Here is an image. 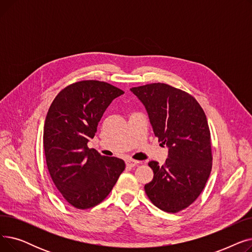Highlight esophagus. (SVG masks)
<instances>
[{
  "label": "esophagus",
  "instance_id": "esophagus-1",
  "mask_svg": "<svg viewBox=\"0 0 252 252\" xmlns=\"http://www.w3.org/2000/svg\"><path fill=\"white\" fill-rule=\"evenodd\" d=\"M126 163L127 166L133 167V166L138 165V164H139V161H138V160H135V159H131V158H127V159L126 160Z\"/></svg>",
  "mask_w": 252,
  "mask_h": 252
}]
</instances>
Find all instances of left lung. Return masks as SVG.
Returning a JSON list of instances; mask_svg holds the SVG:
<instances>
[{"instance_id": "8db88e82", "label": "left lung", "mask_w": 252, "mask_h": 252, "mask_svg": "<svg viewBox=\"0 0 252 252\" xmlns=\"http://www.w3.org/2000/svg\"><path fill=\"white\" fill-rule=\"evenodd\" d=\"M130 91L146 108L158 142L168 147L164 164L148 163L154 177L145 185V192L156 207L179 213L201 194L213 167L206 115L192 95L166 84H148Z\"/></svg>"}]
</instances>
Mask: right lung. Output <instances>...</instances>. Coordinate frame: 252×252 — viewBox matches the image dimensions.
Returning a JSON list of instances; mask_svg holds the SVG:
<instances>
[{"mask_svg":"<svg viewBox=\"0 0 252 252\" xmlns=\"http://www.w3.org/2000/svg\"><path fill=\"white\" fill-rule=\"evenodd\" d=\"M124 93L105 82H77L59 92L47 113L43 143L49 174L77 209L101 203L126 168L123 159L88 147L106 108Z\"/></svg>","mask_w":252,"mask_h":252,"instance_id":"obj_1","label":"right lung"}]
</instances>
